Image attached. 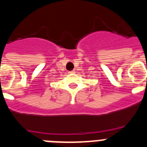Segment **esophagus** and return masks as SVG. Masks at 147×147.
Returning <instances> with one entry per match:
<instances>
[{
  "label": "esophagus",
  "mask_w": 147,
  "mask_h": 147,
  "mask_svg": "<svg viewBox=\"0 0 147 147\" xmlns=\"http://www.w3.org/2000/svg\"><path fill=\"white\" fill-rule=\"evenodd\" d=\"M70 74H74V73H75V71H69Z\"/></svg>",
  "instance_id": "34e87169"
}]
</instances>
